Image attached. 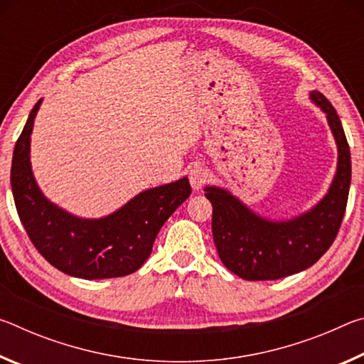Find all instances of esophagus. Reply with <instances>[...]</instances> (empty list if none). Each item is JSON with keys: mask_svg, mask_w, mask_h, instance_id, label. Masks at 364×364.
Instances as JSON below:
<instances>
[{"mask_svg": "<svg viewBox=\"0 0 364 364\" xmlns=\"http://www.w3.org/2000/svg\"><path fill=\"white\" fill-rule=\"evenodd\" d=\"M208 181V173L205 168H202L197 165L189 170V183L194 189H200Z\"/></svg>", "mask_w": 364, "mask_h": 364, "instance_id": "esophagus-1", "label": "esophagus"}]
</instances>
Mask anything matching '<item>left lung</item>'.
I'll return each instance as SVG.
<instances>
[{"instance_id": "8db88e82", "label": "left lung", "mask_w": 364, "mask_h": 364, "mask_svg": "<svg viewBox=\"0 0 364 364\" xmlns=\"http://www.w3.org/2000/svg\"><path fill=\"white\" fill-rule=\"evenodd\" d=\"M311 100L323 109L334 133L338 162L329 193L308 213L289 221H268L252 213L220 188H205L212 202V232L220 260L247 281H273L310 268L336 241L347 208L352 160L341 119L318 91Z\"/></svg>"}]
</instances>
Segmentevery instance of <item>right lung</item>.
<instances>
[{
    "instance_id": "add662e5",
    "label": "right lung",
    "mask_w": 364,
    "mask_h": 364,
    "mask_svg": "<svg viewBox=\"0 0 364 364\" xmlns=\"http://www.w3.org/2000/svg\"><path fill=\"white\" fill-rule=\"evenodd\" d=\"M33 106L12 154L11 186L28 239L46 262L82 279L122 278L141 268L165 221L191 196L188 178L147 189L101 220H82L41 194L30 167Z\"/></svg>"
}]
</instances>
